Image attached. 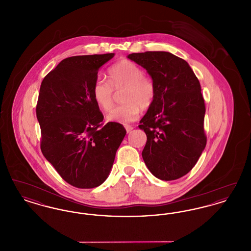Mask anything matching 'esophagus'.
Here are the masks:
<instances>
[{
	"label": "esophagus",
	"instance_id": "obj_1",
	"mask_svg": "<svg viewBox=\"0 0 251 251\" xmlns=\"http://www.w3.org/2000/svg\"><path fill=\"white\" fill-rule=\"evenodd\" d=\"M125 129H126V131L127 132H131V130L133 129L131 126H125Z\"/></svg>",
	"mask_w": 251,
	"mask_h": 251
}]
</instances>
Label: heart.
<instances>
[{"mask_svg": "<svg viewBox=\"0 0 251 251\" xmlns=\"http://www.w3.org/2000/svg\"><path fill=\"white\" fill-rule=\"evenodd\" d=\"M109 82L98 78L92 87V95L97 105L108 112L114 105V90L124 89L121 100L123 105L113 109L108 121L128 124L137 120L140 108L147 110L155 100L153 81L145 75L143 69L130 60L116 63L108 71Z\"/></svg>", "mask_w": 251, "mask_h": 251, "instance_id": "b5f03b06", "label": "heart"}]
</instances>
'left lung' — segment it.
I'll use <instances>...</instances> for the list:
<instances>
[{
    "mask_svg": "<svg viewBox=\"0 0 251 251\" xmlns=\"http://www.w3.org/2000/svg\"><path fill=\"white\" fill-rule=\"evenodd\" d=\"M144 68L155 84V100L138 126L147 134L142 157L162 180L186 175L205 146V104L200 81L185 60L168 51L127 56Z\"/></svg>",
    "mask_w": 251,
    "mask_h": 251,
    "instance_id": "1",
    "label": "left lung"
}]
</instances>
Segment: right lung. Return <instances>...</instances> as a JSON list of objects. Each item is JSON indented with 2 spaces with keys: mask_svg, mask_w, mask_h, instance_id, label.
<instances>
[{
  "mask_svg": "<svg viewBox=\"0 0 251 251\" xmlns=\"http://www.w3.org/2000/svg\"><path fill=\"white\" fill-rule=\"evenodd\" d=\"M114 53L62 60L43 79L36 105L41 151L60 176L77 188L102 184L126 130L118 122L102 126L93 99L99 70Z\"/></svg>",
  "mask_w": 251,
  "mask_h": 251,
  "instance_id": "obj_1",
  "label": "right lung"
}]
</instances>
